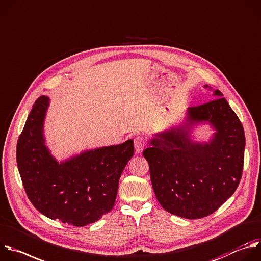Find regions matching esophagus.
<instances>
[{
  "instance_id": "1",
  "label": "esophagus",
  "mask_w": 261,
  "mask_h": 261,
  "mask_svg": "<svg viewBox=\"0 0 261 261\" xmlns=\"http://www.w3.org/2000/svg\"><path fill=\"white\" fill-rule=\"evenodd\" d=\"M145 146H146V140H145V138L139 136V137H137V138L135 139V151H136L137 154L142 153V151H143V149L145 148Z\"/></svg>"
}]
</instances>
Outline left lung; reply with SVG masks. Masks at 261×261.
Segmentation results:
<instances>
[{"mask_svg": "<svg viewBox=\"0 0 261 261\" xmlns=\"http://www.w3.org/2000/svg\"><path fill=\"white\" fill-rule=\"evenodd\" d=\"M214 95L217 98L188 108L184 124L156 134L143 151L156 198L166 211L186 219L214 213L242 178L244 128L221 91L214 90ZM202 122L217 133L207 143L193 142L190 129Z\"/></svg>", "mask_w": 261, "mask_h": 261, "instance_id": "obj_1", "label": "left lung"}]
</instances>
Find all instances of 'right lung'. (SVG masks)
Here are the masks:
<instances>
[{
    "instance_id": "1",
    "label": "right lung",
    "mask_w": 261,
    "mask_h": 261,
    "mask_svg": "<svg viewBox=\"0 0 261 261\" xmlns=\"http://www.w3.org/2000/svg\"><path fill=\"white\" fill-rule=\"evenodd\" d=\"M49 98L34 103L18 138L16 161L27 195L52 220L85 226L109 213L122 171L134 155V141L88 150L59 163L45 145L44 119Z\"/></svg>"
}]
</instances>
